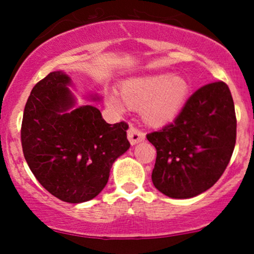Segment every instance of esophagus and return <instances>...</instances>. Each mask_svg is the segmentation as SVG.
I'll return each mask as SVG.
<instances>
[{
  "label": "esophagus",
  "instance_id": "esophagus-1",
  "mask_svg": "<svg viewBox=\"0 0 254 254\" xmlns=\"http://www.w3.org/2000/svg\"><path fill=\"white\" fill-rule=\"evenodd\" d=\"M127 138H129L130 143L133 145L136 143H139V142L144 141L145 135L143 131L137 129L136 127H132V125H131L129 130H127Z\"/></svg>",
  "mask_w": 254,
  "mask_h": 254
}]
</instances>
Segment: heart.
Returning a JSON list of instances; mask_svg holds the SVG:
<instances>
[{"instance_id": "b5f03b06", "label": "heart", "mask_w": 254, "mask_h": 254, "mask_svg": "<svg viewBox=\"0 0 254 254\" xmlns=\"http://www.w3.org/2000/svg\"><path fill=\"white\" fill-rule=\"evenodd\" d=\"M190 86L183 76L171 74H150L132 77L122 84L121 97L110 94L111 107L123 111L124 105L133 110L142 109L148 124L164 125L173 121L188 100Z\"/></svg>"}]
</instances>
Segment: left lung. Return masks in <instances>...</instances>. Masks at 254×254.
Here are the masks:
<instances>
[{
  "label": "left lung",
  "mask_w": 254,
  "mask_h": 254,
  "mask_svg": "<svg viewBox=\"0 0 254 254\" xmlns=\"http://www.w3.org/2000/svg\"><path fill=\"white\" fill-rule=\"evenodd\" d=\"M156 148L151 180L171 198H191L210 189L228 166L237 141V117L223 81L204 84L173 123L147 133Z\"/></svg>",
  "instance_id": "1"
}]
</instances>
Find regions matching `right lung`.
Returning <instances> with one entry per match:
<instances>
[{
	"label": "right lung",
	"mask_w": 254,
	"mask_h": 254,
	"mask_svg": "<svg viewBox=\"0 0 254 254\" xmlns=\"http://www.w3.org/2000/svg\"><path fill=\"white\" fill-rule=\"evenodd\" d=\"M70 77L50 72L32 89L21 124L22 151L38 182L68 203L97 197L115 160L129 149L125 122L109 124L97 107L72 110Z\"/></svg>",
	"instance_id": "right-lung-1"
}]
</instances>
